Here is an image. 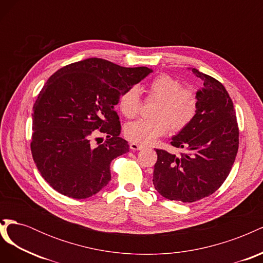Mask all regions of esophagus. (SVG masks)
I'll return each mask as SVG.
<instances>
[{
    "label": "esophagus",
    "instance_id": "1",
    "mask_svg": "<svg viewBox=\"0 0 263 263\" xmlns=\"http://www.w3.org/2000/svg\"><path fill=\"white\" fill-rule=\"evenodd\" d=\"M129 147H130V149H132L133 151H136V150H141L142 148H144V146L138 145V144H135V142H132V144L129 145Z\"/></svg>",
    "mask_w": 263,
    "mask_h": 263
}]
</instances>
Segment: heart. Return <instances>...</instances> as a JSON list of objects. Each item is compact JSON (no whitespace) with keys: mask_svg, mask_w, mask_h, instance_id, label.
I'll return each mask as SVG.
<instances>
[{"mask_svg":"<svg viewBox=\"0 0 263 263\" xmlns=\"http://www.w3.org/2000/svg\"><path fill=\"white\" fill-rule=\"evenodd\" d=\"M147 97L157 101L151 119H138L125 126V137L138 145H151L170 128L179 133L187 127L198 109V94L192 87H184L179 79L166 73L155 77L146 86ZM123 116L134 118L139 113V90L132 86L118 101Z\"/></svg>","mask_w":263,"mask_h":263,"instance_id":"1","label":"heart"}]
</instances>
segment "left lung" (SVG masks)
I'll return each mask as SVG.
<instances>
[{
    "instance_id": "obj_1",
    "label": "left lung",
    "mask_w": 263,
    "mask_h": 263,
    "mask_svg": "<svg viewBox=\"0 0 263 263\" xmlns=\"http://www.w3.org/2000/svg\"><path fill=\"white\" fill-rule=\"evenodd\" d=\"M203 81L198 109L187 127L171 140L180 156L156 149L154 185L170 201L192 203L212 195L227 179L239 146V128L233 101L225 86L192 69Z\"/></svg>"
}]
</instances>
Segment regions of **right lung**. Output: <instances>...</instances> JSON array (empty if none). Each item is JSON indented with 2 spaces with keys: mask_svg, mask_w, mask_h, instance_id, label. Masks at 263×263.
I'll list each match as a JSON object with an SVG mask.
<instances>
[{
  "mask_svg": "<svg viewBox=\"0 0 263 263\" xmlns=\"http://www.w3.org/2000/svg\"><path fill=\"white\" fill-rule=\"evenodd\" d=\"M151 72L89 58L59 69L34 104L30 150L38 171L62 195L90 197L107 185L110 162L129 151L114 109L121 95ZM107 136L102 145L91 140Z\"/></svg>",
  "mask_w": 263,
  "mask_h": 263,
  "instance_id": "obj_1",
  "label": "right lung"
}]
</instances>
